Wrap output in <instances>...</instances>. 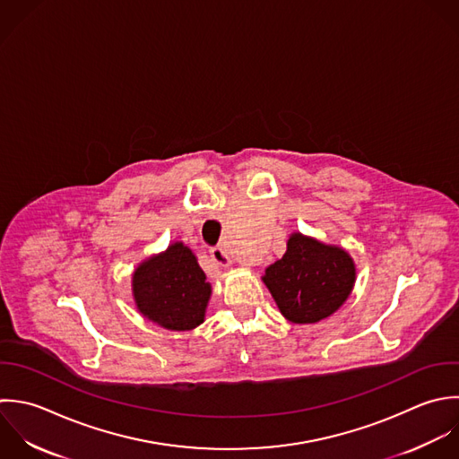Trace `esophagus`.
<instances>
[{"label":"esophagus","mask_w":459,"mask_h":459,"mask_svg":"<svg viewBox=\"0 0 459 459\" xmlns=\"http://www.w3.org/2000/svg\"><path fill=\"white\" fill-rule=\"evenodd\" d=\"M211 257H212V261H214L218 266H221V268H227V266L230 264V259H229L225 248L220 247V245L211 248Z\"/></svg>","instance_id":"1"}]
</instances>
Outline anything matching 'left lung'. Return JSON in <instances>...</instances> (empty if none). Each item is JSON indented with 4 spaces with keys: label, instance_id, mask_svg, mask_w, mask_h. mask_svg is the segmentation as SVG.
<instances>
[{
    "label": "left lung",
    "instance_id": "obj_1",
    "mask_svg": "<svg viewBox=\"0 0 459 459\" xmlns=\"http://www.w3.org/2000/svg\"><path fill=\"white\" fill-rule=\"evenodd\" d=\"M356 268L351 255L302 234H293L282 259L263 277L281 313L293 324H315L333 315L351 295Z\"/></svg>",
    "mask_w": 459,
    "mask_h": 459
}]
</instances>
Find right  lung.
Returning a JSON list of instances; mask_svg holds the SVG:
<instances>
[{"mask_svg": "<svg viewBox=\"0 0 459 459\" xmlns=\"http://www.w3.org/2000/svg\"><path fill=\"white\" fill-rule=\"evenodd\" d=\"M132 282L137 309L157 325L189 331L204 322L211 286L196 257L182 243L143 263Z\"/></svg>", "mask_w": 459, "mask_h": 459, "instance_id": "obj_1", "label": "right lung"}]
</instances>
